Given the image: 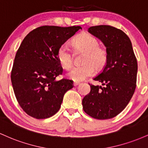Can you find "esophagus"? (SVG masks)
<instances>
[{
    "label": "esophagus",
    "mask_w": 148,
    "mask_h": 148,
    "mask_svg": "<svg viewBox=\"0 0 148 148\" xmlns=\"http://www.w3.org/2000/svg\"><path fill=\"white\" fill-rule=\"evenodd\" d=\"M79 84V82H73V85H74V86H77V85H78Z\"/></svg>",
    "instance_id": "34e87169"
}]
</instances>
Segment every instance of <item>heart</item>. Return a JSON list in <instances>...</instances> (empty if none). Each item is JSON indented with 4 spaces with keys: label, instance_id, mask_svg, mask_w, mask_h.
<instances>
[{
    "label": "heart",
    "instance_id": "heart-1",
    "mask_svg": "<svg viewBox=\"0 0 148 148\" xmlns=\"http://www.w3.org/2000/svg\"><path fill=\"white\" fill-rule=\"evenodd\" d=\"M72 45L76 53H84L83 66H74L68 73L70 79L79 82L92 77L96 69L101 71L108 62V52L105 47L100 45L97 38L89 34L83 33L76 36L72 41ZM56 56L59 64L64 69L69 70L73 63V54L67 46L61 45L58 49Z\"/></svg>",
    "mask_w": 148,
    "mask_h": 148
}]
</instances>
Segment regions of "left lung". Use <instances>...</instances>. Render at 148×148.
Here are the masks:
<instances>
[{
	"label": "left lung",
	"mask_w": 148,
	"mask_h": 148,
	"mask_svg": "<svg viewBox=\"0 0 148 148\" xmlns=\"http://www.w3.org/2000/svg\"><path fill=\"white\" fill-rule=\"evenodd\" d=\"M88 32L106 47L108 62L94 77L101 86L90 85L91 91L82 99L83 110L97 119L115 117L126 108L136 87L138 64L130 39L122 30L108 25L91 26Z\"/></svg>",
	"instance_id": "left-lung-1"
}]
</instances>
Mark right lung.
Returning <instances> with one entry per match:
<instances>
[{"label":"right lung","mask_w":148,"mask_h":148,"mask_svg":"<svg viewBox=\"0 0 148 148\" xmlns=\"http://www.w3.org/2000/svg\"><path fill=\"white\" fill-rule=\"evenodd\" d=\"M79 29L78 26H42L23 40L14 58L11 81L19 106L31 117H52L60 109L64 94L73 87V80L55 79L63 73L56 52Z\"/></svg>","instance_id":"1"}]
</instances>
